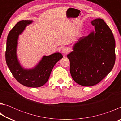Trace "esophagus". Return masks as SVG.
<instances>
[{
  "label": "esophagus",
  "mask_w": 121,
  "mask_h": 121,
  "mask_svg": "<svg viewBox=\"0 0 121 121\" xmlns=\"http://www.w3.org/2000/svg\"><path fill=\"white\" fill-rule=\"evenodd\" d=\"M69 52V50L68 48H65L62 49V52L64 55H66L68 54Z\"/></svg>",
  "instance_id": "obj_1"
}]
</instances>
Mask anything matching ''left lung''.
I'll list each match as a JSON object with an SVG mask.
<instances>
[{"label":"left lung","mask_w":121,"mask_h":121,"mask_svg":"<svg viewBox=\"0 0 121 121\" xmlns=\"http://www.w3.org/2000/svg\"><path fill=\"white\" fill-rule=\"evenodd\" d=\"M91 23L95 30L79 38L67 56L71 77L84 86L99 83L112 71L115 62V40L112 30L101 19Z\"/></svg>","instance_id":"left-lung-1"}]
</instances>
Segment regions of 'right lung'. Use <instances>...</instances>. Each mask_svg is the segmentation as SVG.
I'll return each mask as SVG.
<instances>
[{
	"label": "right lung",
	"mask_w": 121,
	"mask_h": 121,
	"mask_svg": "<svg viewBox=\"0 0 121 121\" xmlns=\"http://www.w3.org/2000/svg\"><path fill=\"white\" fill-rule=\"evenodd\" d=\"M32 22V20H21L10 31L7 39L5 57L7 66L16 80L25 86L35 88L45 84L53 67L63 56L60 53H55L43 56L37 64L31 68L22 66L17 54L18 39L26 26Z\"/></svg>",
	"instance_id": "obj_1"
}]
</instances>
